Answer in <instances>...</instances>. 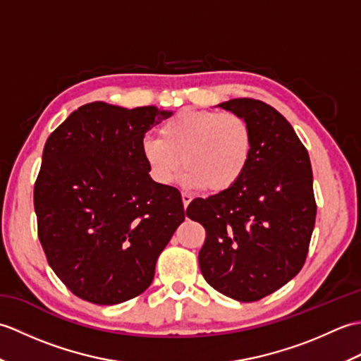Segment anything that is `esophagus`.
Returning <instances> with one entry per match:
<instances>
[{
    "mask_svg": "<svg viewBox=\"0 0 361 361\" xmlns=\"http://www.w3.org/2000/svg\"><path fill=\"white\" fill-rule=\"evenodd\" d=\"M181 200H183V206H185V208H188V204L190 203V200H192V197H190V195L186 194V192H183V194H181Z\"/></svg>",
    "mask_w": 361,
    "mask_h": 361,
    "instance_id": "1",
    "label": "esophagus"
}]
</instances>
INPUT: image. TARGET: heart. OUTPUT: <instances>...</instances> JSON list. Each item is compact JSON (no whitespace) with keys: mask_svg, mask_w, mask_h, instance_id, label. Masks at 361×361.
Returning a JSON list of instances; mask_svg holds the SVG:
<instances>
[{"mask_svg":"<svg viewBox=\"0 0 361 361\" xmlns=\"http://www.w3.org/2000/svg\"><path fill=\"white\" fill-rule=\"evenodd\" d=\"M141 155L159 185H171L185 164L189 188L224 192L247 172L252 130L237 113L186 109L164 121L159 140H144Z\"/></svg>","mask_w":361,"mask_h":361,"instance_id":"1","label":"heart"}]
</instances>
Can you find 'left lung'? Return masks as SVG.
Here are the masks:
<instances>
[{
    "label": "left lung",
    "mask_w": 361,
    "mask_h": 361,
    "mask_svg": "<svg viewBox=\"0 0 361 361\" xmlns=\"http://www.w3.org/2000/svg\"><path fill=\"white\" fill-rule=\"evenodd\" d=\"M252 130V157L240 181L189 203L186 216L206 239L198 264L206 282L240 302H255L301 271L317 202L307 149L271 105L240 97L219 104Z\"/></svg>",
    "instance_id": "obj_1"
}]
</instances>
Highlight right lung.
Segmentation results:
<instances>
[{
  "label": "right lung",
  "instance_id": "right-lung-1",
  "mask_svg": "<svg viewBox=\"0 0 361 361\" xmlns=\"http://www.w3.org/2000/svg\"><path fill=\"white\" fill-rule=\"evenodd\" d=\"M172 111L91 102L49 135L34 186L38 239L75 296L99 305L147 288L185 220L181 194L149 175L145 133Z\"/></svg>",
  "mask_w": 361,
  "mask_h": 361
}]
</instances>
